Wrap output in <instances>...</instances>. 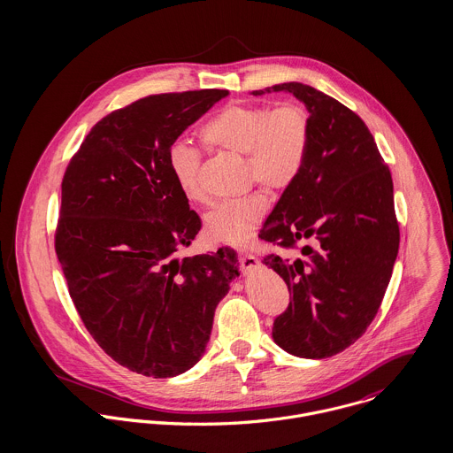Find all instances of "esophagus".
Wrapping results in <instances>:
<instances>
[{"label": "esophagus", "instance_id": "esophagus-1", "mask_svg": "<svg viewBox=\"0 0 453 453\" xmlns=\"http://www.w3.org/2000/svg\"><path fill=\"white\" fill-rule=\"evenodd\" d=\"M239 261H241V266H242L244 272H253L259 266V259L253 257V255H250V253H242Z\"/></svg>", "mask_w": 453, "mask_h": 453}]
</instances>
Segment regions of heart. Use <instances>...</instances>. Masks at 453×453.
Listing matches in <instances>:
<instances>
[{"instance_id":"b5f03b06","label":"heart","mask_w":453,"mask_h":453,"mask_svg":"<svg viewBox=\"0 0 453 453\" xmlns=\"http://www.w3.org/2000/svg\"><path fill=\"white\" fill-rule=\"evenodd\" d=\"M209 150L246 157V173L272 190L289 187L302 173L311 148V117L300 104L277 108L234 103L219 110L198 132ZM169 173L181 195L202 200L200 153L187 142L167 151ZM266 211V198L251 194L214 205L203 218L207 235L223 244L246 246Z\"/></svg>"}]
</instances>
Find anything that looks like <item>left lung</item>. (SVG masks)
Wrapping results in <instances>:
<instances>
[{"mask_svg": "<svg viewBox=\"0 0 453 453\" xmlns=\"http://www.w3.org/2000/svg\"><path fill=\"white\" fill-rule=\"evenodd\" d=\"M270 92L293 94L311 117L305 165L259 234L282 248L300 244L293 261L263 259L291 295L272 336L293 356L324 359L366 331L386 295L399 250L392 178L372 132L342 103L298 81L251 94Z\"/></svg>", "mask_w": 453, "mask_h": 453, "instance_id": "obj_1", "label": "left lung"}]
</instances>
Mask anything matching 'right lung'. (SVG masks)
<instances>
[{
	"instance_id": "obj_1",
	"label": "right lung",
	"mask_w": 453,
	"mask_h": 453,
	"mask_svg": "<svg viewBox=\"0 0 453 453\" xmlns=\"http://www.w3.org/2000/svg\"><path fill=\"white\" fill-rule=\"evenodd\" d=\"M228 90L139 99L97 122L65 169L56 253L99 347L130 372L176 377L205 352L237 253L180 258L202 221L167 165L176 139Z\"/></svg>"
}]
</instances>
